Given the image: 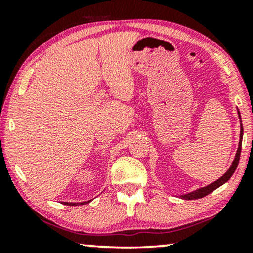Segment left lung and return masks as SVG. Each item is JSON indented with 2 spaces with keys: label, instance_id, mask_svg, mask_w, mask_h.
<instances>
[{
  "label": "left lung",
  "instance_id": "left-lung-1",
  "mask_svg": "<svg viewBox=\"0 0 253 253\" xmlns=\"http://www.w3.org/2000/svg\"><path fill=\"white\" fill-rule=\"evenodd\" d=\"M237 114H238V119H240V126H241L240 127V141H238V147H237L236 154H235V158H234L233 162H231L230 167L228 168V170L224 172V174L221 176L220 178H217L216 181L211 183V184L206 185V186H202V188L193 190V191H191V192L183 193V195H178V197H181L182 199L192 200V199L203 198V197H205L207 195H210L211 192H213L214 190L220 188V186L223 185L224 183H227L230 179L231 176H233V174L237 168L238 161H240V155H241V150H242V139H243V124H242L241 113H240V110H238V108H237Z\"/></svg>",
  "mask_w": 253,
  "mask_h": 253
}]
</instances>
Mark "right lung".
Returning <instances> with one entry per match:
<instances>
[{"instance_id": "add662e5", "label": "right lung", "mask_w": 253, "mask_h": 253, "mask_svg": "<svg viewBox=\"0 0 253 253\" xmlns=\"http://www.w3.org/2000/svg\"><path fill=\"white\" fill-rule=\"evenodd\" d=\"M92 202V199L91 200H87V202H83V203H68V202H64V203H62V204H64V205H68V206H78V205H85V204H88V203H91Z\"/></svg>"}]
</instances>
